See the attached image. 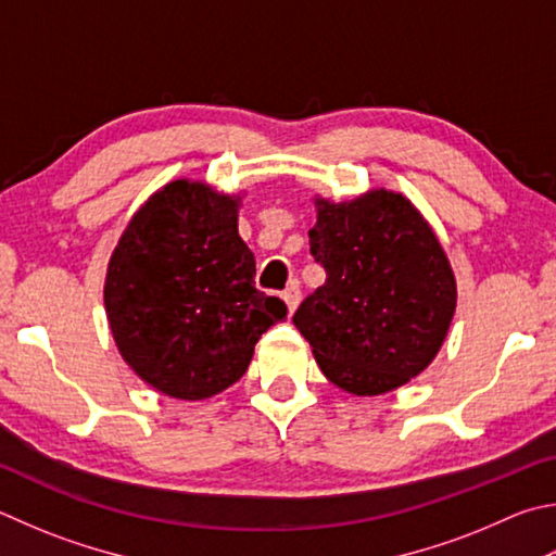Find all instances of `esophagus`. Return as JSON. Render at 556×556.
I'll return each instance as SVG.
<instances>
[{
    "mask_svg": "<svg viewBox=\"0 0 556 556\" xmlns=\"http://www.w3.org/2000/svg\"><path fill=\"white\" fill-rule=\"evenodd\" d=\"M281 299H285V304H287L289 313H294L296 306H299V301H301V287H299V281H291V285H289L285 291H281Z\"/></svg>",
    "mask_w": 556,
    "mask_h": 556,
    "instance_id": "1",
    "label": "esophagus"
}]
</instances>
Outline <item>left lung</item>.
Wrapping results in <instances>:
<instances>
[{"label": "left lung", "instance_id": "8db88e82", "mask_svg": "<svg viewBox=\"0 0 556 556\" xmlns=\"http://www.w3.org/2000/svg\"><path fill=\"white\" fill-rule=\"evenodd\" d=\"M308 243L326 281L301 301L294 326L323 375L357 396L418 377L447 336L457 287L416 206L387 189L318 201Z\"/></svg>", "mask_w": 556, "mask_h": 556}]
</instances>
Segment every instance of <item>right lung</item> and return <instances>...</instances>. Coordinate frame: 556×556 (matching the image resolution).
Listing matches in <instances>:
<instances>
[{
    "label": "right lung",
    "mask_w": 556,
    "mask_h": 556,
    "mask_svg": "<svg viewBox=\"0 0 556 556\" xmlns=\"http://www.w3.org/2000/svg\"><path fill=\"white\" fill-rule=\"evenodd\" d=\"M104 304L118 352L167 396L199 401L245 375L262 332L287 304L255 287L238 236V199L177 179L146 201L121 236Z\"/></svg>",
    "instance_id": "add662e5"
}]
</instances>
